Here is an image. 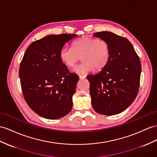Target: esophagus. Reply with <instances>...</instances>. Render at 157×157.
<instances>
[{"label":"esophagus","mask_w":157,"mask_h":157,"mask_svg":"<svg viewBox=\"0 0 157 157\" xmlns=\"http://www.w3.org/2000/svg\"><path fill=\"white\" fill-rule=\"evenodd\" d=\"M78 76H79V78H80V79H83V78H86V76H85V75H79Z\"/></svg>","instance_id":"obj_1"}]
</instances>
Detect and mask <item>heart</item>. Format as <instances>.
<instances>
[{
	"label": "heart",
	"instance_id": "b5f03b06",
	"mask_svg": "<svg viewBox=\"0 0 157 157\" xmlns=\"http://www.w3.org/2000/svg\"><path fill=\"white\" fill-rule=\"evenodd\" d=\"M109 44L103 39L83 37L72 44V48L67 47L60 50V59L68 67H73L81 59L82 62L73 71L78 74H86L93 71H101L110 59Z\"/></svg>",
	"mask_w": 157,
	"mask_h": 157
}]
</instances>
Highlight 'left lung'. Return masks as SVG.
<instances>
[{
  "label": "left lung",
  "mask_w": 157,
  "mask_h": 157,
  "mask_svg": "<svg viewBox=\"0 0 157 157\" xmlns=\"http://www.w3.org/2000/svg\"><path fill=\"white\" fill-rule=\"evenodd\" d=\"M93 36L107 42L110 56L100 72L87 76L92 105L99 114L114 115L127 109L137 96L140 61L127 38L108 31L95 33Z\"/></svg>",
  "instance_id": "8db88e82"
}]
</instances>
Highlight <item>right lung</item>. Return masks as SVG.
I'll return each mask as SVG.
<instances>
[{
    "instance_id": "right-lung-1",
    "label": "right lung",
    "mask_w": 157,
    "mask_h": 157,
    "mask_svg": "<svg viewBox=\"0 0 157 157\" xmlns=\"http://www.w3.org/2000/svg\"><path fill=\"white\" fill-rule=\"evenodd\" d=\"M75 34H51L34 41L25 53L19 78L22 94L33 111L48 119L70 113L78 76L71 73L60 59V52Z\"/></svg>"
}]
</instances>
